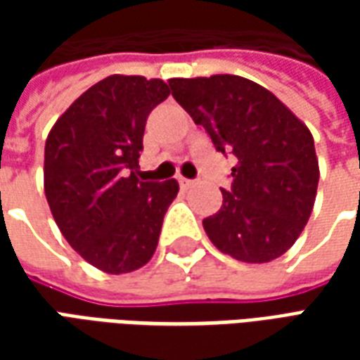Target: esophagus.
Here are the masks:
<instances>
[{
  "instance_id": "1",
  "label": "esophagus",
  "mask_w": 360,
  "mask_h": 360,
  "mask_svg": "<svg viewBox=\"0 0 360 360\" xmlns=\"http://www.w3.org/2000/svg\"><path fill=\"white\" fill-rule=\"evenodd\" d=\"M179 185L181 187H191V185H193V181L187 179V177H179Z\"/></svg>"
}]
</instances>
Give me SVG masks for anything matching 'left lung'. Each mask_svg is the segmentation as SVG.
Here are the masks:
<instances>
[{"label":"left lung","instance_id":"obj_1","mask_svg":"<svg viewBox=\"0 0 360 360\" xmlns=\"http://www.w3.org/2000/svg\"><path fill=\"white\" fill-rule=\"evenodd\" d=\"M173 98L221 154H233L231 188L202 221L214 247L264 264L293 247L316 198L318 158L309 127L270 90L237 75L169 79Z\"/></svg>","mask_w":360,"mask_h":360}]
</instances>
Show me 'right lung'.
Returning a JSON list of instances; mask_svg holds the SVG:
<instances>
[{
  "label": "right lung",
  "mask_w": 360,
  "mask_h": 360,
  "mask_svg": "<svg viewBox=\"0 0 360 360\" xmlns=\"http://www.w3.org/2000/svg\"><path fill=\"white\" fill-rule=\"evenodd\" d=\"M169 96L162 79L111 75L61 113L44 150V191L67 243L105 274L142 268L158 247L179 183L136 175L148 113Z\"/></svg>",
  "instance_id": "add662e5"
}]
</instances>
